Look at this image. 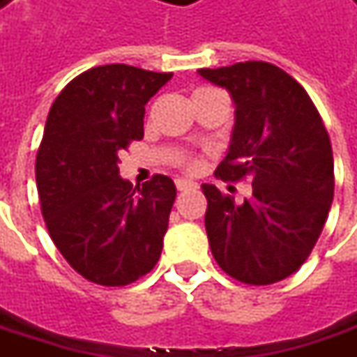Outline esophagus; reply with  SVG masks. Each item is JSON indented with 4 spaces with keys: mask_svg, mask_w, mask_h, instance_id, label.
<instances>
[{
    "mask_svg": "<svg viewBox=\"0 0 357 357\" xmlns=\"http://www.w3.org/2000/svg\"><path fill=\"white\" fill-rule=\"evenodd\" d=\"M174 183H176V188H178L181 192H186V190H196V188H198V184H196L195 181H188V178H176Z\"/></svg>",
    "mask_w": 357,
    "mask_h": 357,
    "instance_id": "esophagus-1",
    "label": "esophagus"
}]
</instances>
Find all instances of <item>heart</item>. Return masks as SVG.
Instances as JSON below:
<instances>
[{"instance_id": "b5f03b06", "label": "heart", "mask_w": 357, "mask_h": 357, "mask_svg": "<svg viewBox=\"0 0 357 357\" xmlns=\"http://www.w3.org/2000/svg\"><path fill=\"white\" fill-rule=\"evenodd\" d=\"M190 165H192V162H190Z\"/></svg>"}]
</instances>
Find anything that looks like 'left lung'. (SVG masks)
I'll use <instances>...</instances> for the list:
<instances>
[{"label":"left lung","instance_id":"8db88e82","mask_svg":"<svg viewBox=\"0 0 357 357\" xmlns=\"http://www.w3.org/2000/svg\"><path fill=\"white\" fill-rule=\"evenodd\" d=\"M198 74L226 88L236 104L229 151L214 174L224 183H251L241 204L202 184L212 255L241 283L283 281L307 261L328 218L334 198L328 131L307 90L275 64L236 62Z\"/></svg>","mask_w":357,"mask_h":357}]
</instances>
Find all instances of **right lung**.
Segmentation results:
<instances>
[{"mask_svg":"<svg viewBox=\"0 0 357 357\" xmlns=\"http://www.w3.org/2000/svg\"><path fill=\"white\" fill-rule=\"evenodd\" d=\"M171 76L96 66L50 106L35 162L40 212L62 257L92 283H135L161 257L174 183L155 174L133 188L119 176L117 155L143 139L145 104Z\"/></svg>","mask_w":357,"mask_h":357,"instance_id":"1","label":"right lung"}]
</instances>
